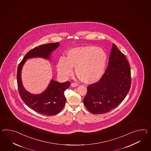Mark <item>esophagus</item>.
<instances>
[{
    "mask_svg": "<svg viewBox=\"0 0 151 151\" xmlns=\"http://www.w3.org/2000/svg\"><path fill=\"white\" fill-rule=\"evenodd\" d=\"M71 86L73 87H75L78 86V84L76 83H72L71 84Z\"/></svg>",
    "mask_w": 151,
    "mask_h": 151,
    "instance_id": "obj_1",
    "label": "esophagus"
}]
</instances>
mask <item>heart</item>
<instances>
[{"mask_svg": "<svg viewBox=\"0 0 151 151\" xmlns=\"http://www.w3.org/2000/svg\"><path fill=\"white\" fill-rule=\"evenodd\" d=\"M107 56L103 48L87 45L71 48L65 58L60 57L57 64L58 74L64 78L71 76L75 68L77 77L86 83L99 81L105 71Z\"/></svg>", "mask_w": 151, "mask_h": 151, "instance_id": "heart-1", "label": "heart"}]
</instances>
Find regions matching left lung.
Returning a JSON list of instances; mask_svg holds the SVG:
<instances>
[{
  "mask_svg": "<svg viewBox=\"0 0 151 151\" xmlns=\"http://www.w3.org/2000/svg\"><path fill=\"white\" fill-rule=\"evenodd\" d=\"M106 71L99 81L89 85L83 104L93 114L113 110L125 99L131 86V72L125 55L113 43Z\"/></svg>",
  "mask_w": 151,
  "mask_h": 151,
  "instance_id": "8db88e82",
  "label": "left lung"
}]
</instances>
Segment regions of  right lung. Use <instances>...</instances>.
Wrapping results in <instances>:
<instances>
[{"instance_id": "right-lung-1", "label": "right lung", "mask_w": 151, "mask_h": 151, "mask_svg": "<svg viewBox=\"0 0 151 151\" xmlns=\"http://www.w3.org/2000/svg\"><path fill=\"white\" fill-rule=\"evenodd\" d=\"M59 42L42 45L31 50L26 54L19 64L17 81L19 94L27 106L37 112L47 116L58 114L64 106L66 99L64 91L70 87V82L60 83L51 80L47 88L39 94H34L27 91L22 83L21 72L26 60L38 57L50 60L52 52L58 48Z\"/></svg>"}]
</instances>
